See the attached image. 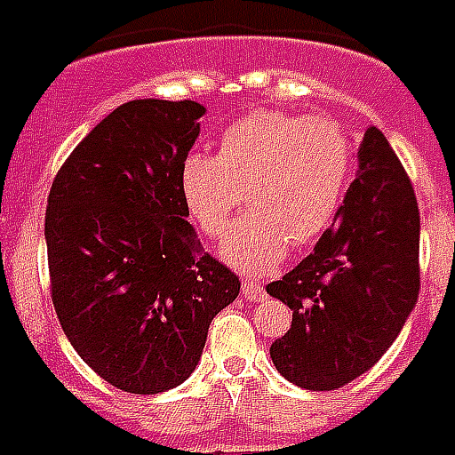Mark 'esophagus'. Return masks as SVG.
<instances>
[{"label":"esophagus","mask_w":455,"mask_h":455,"mask_svg":"<svg viewBox=\"0 0 455 455\" xmlns=\"http://www.w3.org/2000/svg\"><path fill=\"white\" fill-rule=\"evenodd\" d=\"M243 294H244V299H250V301H257V299H264V296H267L257 279H244Z\"/></svg>","instance_id":"34e87169"}]
</instances>
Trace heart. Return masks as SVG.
I'll use <instances>...</instances> for the list:
<instances>
[{
    "instance_id": "b5f03b06",
    "label": "heart",
    "mask_w": 455,
    "mask_h": 455,
    "mask_svg": "<svg viewBox=\"0 0 455 455\" xmlns=\"http://www.w3.org/2000/svg\"><path fill=\"white\" fill-rule=\"evenodd\" d=\"M353 179V147L336 122L264 109L225 130L215 156L191 154L183 205L208 240H220L240 203L250 215L220 247L243 274H267L289 244H314L333 225Z\"/></svg>"
}]
</instances>
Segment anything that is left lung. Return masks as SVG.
Returning a JSON list of instances; mask_svg holds the SVG:
<instances>
[{"instance_id": "1", "label": "left lung", "mask_w": 455, "mask_h": 455, "mask_svg": "<svg viewBox=\"0 0 455 455\" xmlns=\"http://www.w3.org/2000/svg\"><path fill=\"white\" fill-rule=\"evenodd\" d=\"M360 173L333 228L267 294L294 311L269 355L299 387L325 392L367 372L395 343L419 296V205L385 134L370 127Z\"/></svg>"}]
</instances>
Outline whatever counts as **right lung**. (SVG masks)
<instances>
[{"label": "right lung", "instance_id": "right-lung-1", "mask_svg": "<svg viewBox=\"0 0 455 455\" xmlns=\"http://www.w3.org/2000/svg\"><path fill=\"white\" fill-rule=\"evenodd\" d=\"M205 108L132 100L80 141L46 205L51 299L63 333L105 382L159 395L188 379L240 276L203 250L181 169Z\"/></svg>", "mask_w": 455, "mask_h": 455}]
</instances>
